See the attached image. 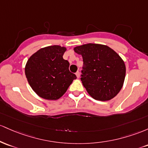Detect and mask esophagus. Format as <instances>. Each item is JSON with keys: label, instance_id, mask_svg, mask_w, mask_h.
<instances>
[{"label": "esophagus", "instance_id": "obj_1", "mask_svg": "<svg viewBox=\"0 0 148 148\" xmlns=\"http://www.w3.org/2000/svg\"><path fill=\"white\" fill-rule=\"evenodd\" d=\"M75 75H76V76H77V78H79V77H80V74H79V71H77V72H76Z\"/></svg>", "mask_w": 148, "mask_h": 148}]
</instances>
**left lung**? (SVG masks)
Instances as JSON below:
<instances>
[{
	"mask_svg": "<svg viewBox=\"0 0 148 148\" xmlns=\"http://www.w3.org/2000/svg\"><path fill=\"white\" fill-rule=\"evenodd\" d=\"M83 59L81 81L93 99L108 101L123 86L126 67L123 60L106 45L89 43L74 48Z\"/></svg>",
	"mask_w": 148,
	"mask_h": 148,
	"instance_id": "obj_1",
	"label": "left lung"
}]
</instances>
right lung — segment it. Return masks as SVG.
Masks as SVG:
<instances>
[{
	"label": "right lung",
	"instance_id": "right-lung-1",
	"mask_svg": "<svg viewBox=\"0 0 148 148\" xmlns=\"http://www.w3.org/2000/svg\"><path fill=\"white\" fill-rule=\"evenodd\" d=\"M66 49L53 45L39 49L26 63L25 75L30 86L38 96L56 100L67 91L77 78L70 72L69 62L63 59Z\"/></svg>",
	"mask_w": 148,
	"mask_h": 148
}]
</instances>
